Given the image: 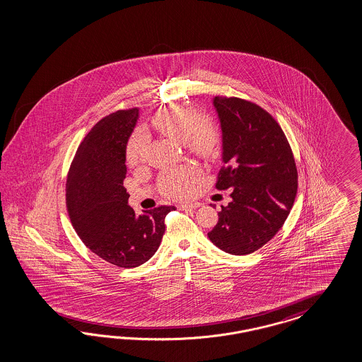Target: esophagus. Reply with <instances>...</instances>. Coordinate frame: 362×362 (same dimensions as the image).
<instances>
[{
  "label": "esophagus",
  "mask_w": 362,
  "mask_h": 362,
  "mask_svg": "<svg viewBox=\"0 0 362 362\" xmlns=\"http://www.w3.org/2000/svg\"><path fill=\"white\" fill-rule=\"evenodd\" d=\"M199 206H200L199 203H183V204H179L177 207H179V209H195Z\"/></svg>",
  "instance_id": "34e87169"
}]
</instances>
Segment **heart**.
I'll return each instance as SVG.
<instances>
[{
  "instance_id": "b5f03b06",
  "label": "heart",
  "mask_w": 362,
  "mask_h": 362,
  "mask_svg": "<svg viewBox=\"0 0 362 362\" xmlns=\"http://www.w3.org/2000/svg\"><path fill=\"white\" fill-rule=\"evenodd\" d=\"M156 132L176 143H182L189 153L209 158L218 151L220 132L211 121H200V114L188 106L173 105L158 111L151 119ZM147 139L142 132L132 134L126 146V162L132 167L142 165L146 158ZM197 168L177 167L162 173L159 189L167 197L182 199L189 195L197 182Z\"/></svg>"
}]
</instances>
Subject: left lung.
Listing matches in <instances>:
<instances>
[{"instance_id": "8db88e82", "label": "left lung", "mask_w": 362, "mask_h": 362, "mask_svg": "<svg viewBox=\"0 0 362 362\" xmlns=\"http://www.w3.org/2000/svg\"><path fill=\"white\" fill-rule=\"evenodd\" d=\"M221 130L216 188L230 189L209 240L230 255L262 248L283 227L297 194V170L279 123L252 102L212 99Z\"/></svg>"}]
</instances>
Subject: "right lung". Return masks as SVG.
<instances>
[{"label":"right lung","mask_w":362,"mask_h":362,"mask_svg":"<svg viewBox=\"0 0 362 362\" xmlns=\"http://www.w3.org/2000/svg\"><path fill=\"white\" fill-rule=\"evenodd\" d=\"M139 119V109L119 110L91 129L78 147L66 183V207L81 240L100 259L135 268L158 251L165 218L173 206L143 211L129 206L126 146Z\"/></svg>","instance_id":"add662e5"}]
</instances>
